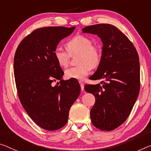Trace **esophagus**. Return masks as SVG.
Here are the masks:
<instances>
[{
    "mask_svg": "<svg viewBox=\"0 0 151 151\" xmlns=\"http://www.w3.org/2000/svg\"><path fill=\"white\" fill-rule=\"evenodd\" d=\"M80 84L81 90H82V91H83V90H84V84H83V83H82V82H80Z\"/></svg>",
    "mask_w": 151,
    "mask_h": 151,
    "instance_id": "1",
    "label": "esophagus"
}]
</instances>
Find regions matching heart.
<instances>
[{"label":"heart","mask_w":151,"mask_h":151,"mask_svg":"<svg viewBox=\"0 0 151 151\" xmlns=\"http://www.w3.org/2000/svg\"><path fill=\"white\" fill-rule=\"evenodd\" d=\"M68 52L57 46L55 48L53 55L58 64L62 68L68 66L70 55L79 52L78 63L79 65L67 69L65 72L68 79L83 80L89 75L92 66L98 65L101 61V51L98 45H93L89 37L84 35H76L66 44Z\"/></svg>","instance_id":"heart-1"}]
</instances>
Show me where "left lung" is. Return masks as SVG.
<instances>
[{
	"mask_svg": "<svg viewBox=\"0 0 151 151\" xmlns=\"http://www.w3.org/2000/svg\"><path fill=\"white\" fill-rule=\"evenodd\" d=\"M83 33L98 36L103 42L101 61L91 80L101 84H87L84 88L96 99L90 111L94 126L111 131L130 114L140 91V62L133 44L111 24H96L82 29Z\"/></svg>",
	"mask_w": 151,
	"mask_h": 151,
	"instance_id": "obj_1",
	"label": "left lung"
}]
</instances>
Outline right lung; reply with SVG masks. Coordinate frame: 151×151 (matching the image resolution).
I'll return each mask as SVG.
<instances>
[{
  "label": "right lung",
  "instance_id": "right-lung-1",
  "mask_svg": "<svg viewBox=\"0 0 151 151\" xmlns=\"http://www.w3.org/2000/svg\"><path fill=\"white\" fill-rule=\"evenodd\" d=\"M75 28L57 26L34 30L21 42L14 57L21 103L30 118L48 131L67 124L69 109L80 94L78 81L62 80L64 72L53 55L60 41ZM56 80L60 83L54 87L52 83Z\"/></svg>",
  "mask_w": 151,
  "mask_h": 151
}]
</instances>
